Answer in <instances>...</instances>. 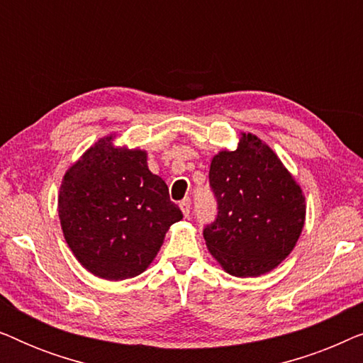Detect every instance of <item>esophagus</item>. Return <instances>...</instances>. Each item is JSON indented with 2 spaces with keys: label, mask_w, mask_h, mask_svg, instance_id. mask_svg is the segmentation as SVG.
I'll list each match as a JSON object with an SVG mask.
<instances>
[{
  "label": "esophagus",
  "mask_w": 363,
  "mask_h": 363,
  "mask_svg": "<svg viewBox=\"0 0 363 363\" xmlns=\"http://www.w3.org/2000/svg\"><path fill=\"white\" fill-rule=\"evenodd\" d=\"M190 206H191L190 198H183V200L180 201V208H182V211H183V216H185V218L190 215Z\"/></svg>",
  "instance_id": "esophagus-1"
}]
</instances>
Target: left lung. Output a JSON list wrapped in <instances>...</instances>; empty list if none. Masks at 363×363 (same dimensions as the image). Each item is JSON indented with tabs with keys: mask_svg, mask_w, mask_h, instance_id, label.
I'll return each mask as SVG.
<instances>
[{
	"mask_svg": "<svg viewBox=\"0 0 363 363\" xmlns=\"http://www.w3.org/2000/svg\"><path fill=\"white\" fill-rule=\"evenodd\" d=\"M210 186L218 215L203 236L223 269L255 277L289 256L304 228L306 200L266 143L242 133L235 152L213 157Z\"/></svg>",
	"mask_w": 363,
	"mask_h": 363,
	"instance_id": "8db88e82",
	"label": "left lung"
}]
</instances>
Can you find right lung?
I'll list each match as a JSON object with an SVG mask.
<instances>
[{"label": "right lung", "instance_id": "1", "mask_svg": "<svg viewBox=\"0 0 363 363\" xmlns=\"http://www.w3.org/2000/svg\"><path fill=\"white\" fill-rule=\"evenodd\" d=\"M64 238L89 272L108 281L148 267L183 215L168 186L148 170L147 153L104 137L64 175L59 191Z\"/></svg>", "mask_w": 363, "mask_h": 363}]
</instances>
